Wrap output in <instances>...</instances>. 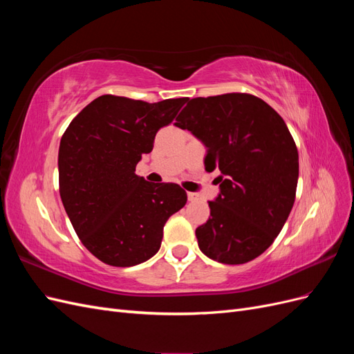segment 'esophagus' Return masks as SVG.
I'll return each instance as SVG.
<instances>
[{"instance_id": "1", "label": "esophagus", "mask_w": 354, "mask_h": 354, "mask_svg": "<svg viewBox=\"0 0 354 354\" xmlns=\"http://www.w3.org/2000/svg\"><path fill=\"white\" fill-rule=\"evenodd\" d=\"M187 199H189L190 202H194V201L198 199V195L194 194V192H189V194H187Z\"/></svg>"}]
</instances>
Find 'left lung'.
Wrapping results in <instances>:
<instances>
[{
	"label": "left lung",
	"mask_w": 354,
	"mask_h": 354,
	"mask_svg": "<svg viewBox=\"0 0 354 354\" xmlns=\"http://www.w3.org/2000/svg\"><path fill=\"white\" fill-rule=\"evenodd\" d=\"M176 121L207 147L208 173H221L209 218L196 229L199 250L224 264L254 260L281 233L295 201L298 151L285 121L243 93L187 100Z\"/></svg>",
	"instance_id": "left-lung-1"
}]
</instances>
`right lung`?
<instances>
[{"mask_svg":"<svg viewBox=\"0 0 354 354\" xmlns=\"http://www.w3.org/2000/svg\"><path fill=\"white\" fill-rule=\"evenodd\" d=\"M187 97L147 103L100 95L73 118L59 147L63 207L94 257L115 267L145 263L159 251L164 226L186 205L174 183L137 176L159 128L173 122Z\"/></svg>","mask_w":354,"mask_h":354,"instance_id":"obj_1","label":"right lung"}]
</instances>
